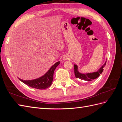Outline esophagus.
Returning <instances> with one entry per match:
<instances>
[{"label": "esophagus", "mask_w": 122, "mask_h": 122, "mask_svg": "<svg viewBox=\"0 0 122 122\" xmlns=\"http://www.w3.org/2000/svg\"><path fill=\"white\" fill-rule=\"evenodd\" d=\"M64 60H65V59H64Z\"/></svg>", "instance_id": "esophagus-1"}]
</instances>
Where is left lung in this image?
<instances>
[{"label":"left lung","instance_id":"8db88e82","mask_svg":"<svg viewBox=\"0 0 122 122\" xmlns=\"http://www.w3.org/2000/svg\"><path fill=\"white\" fill-rule=\"evenodd\" d=\"M106 63V61H105V63L103 64L98 71L92 72V73H82L79 72L78 71V68L77 65L74 64V73L76 78H79L80 79L88 81H91L92 80L96 79L100 76V74L102 73L103 71V68H104Z\"/></svg>","mask_w":122,"mask_h":122}]
</instances>
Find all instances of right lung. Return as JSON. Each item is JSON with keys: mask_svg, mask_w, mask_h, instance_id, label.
<instances>
[{"mask_svg": "<svg viewBox=\"0 0 122 122\" xmlns=\"http://www.w3.org/2000/svg\"><path fill=\"white\" fill-rule=\"evenodd\" d=\"M60 64V61L55 62L52 66H51L45 74L38 78L28 80H24L19 78V79L21 81L31 87L37 88L39 90L46 89L49 87L52 84L54 70Z\"/></svg>", "mask_w": 122, "mask_h": 122, "instance_id": "1", "label": "right lung"}]
</instances>
